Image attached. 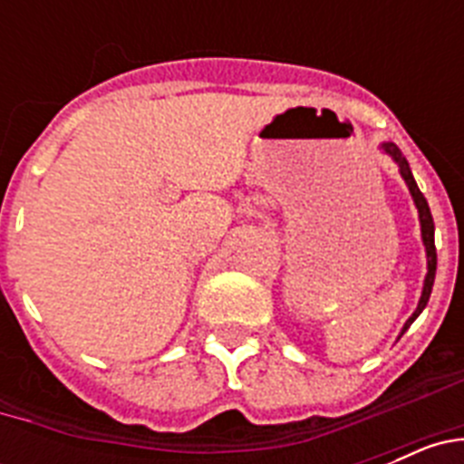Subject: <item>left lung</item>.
<instances>
[{
	"mask_svg": "<svg viewBox=\"0 0 464 464\" xmlns=\"http://www.w3.org/2000/svg\"><path fill=\"white\" fill-rule=\"evenodd\" d=\"M383 150L388 155H392V158H395V162H397V165H400V174L404 176V181H407L409 190H411L413 202H416V207H418V216H420V232H423L425 251H428V276H425L423 295H420L418 309L413 311V315L407 321V325H404V330H407V327L411 325L413 321H416L418 314H420V311L425 309V304H428V299H430V293H432V285H434V274H437V248H434V220H432V213H430L428 199H425L423 192L418 190L416 181H413L411 169H409L407 160L401 158L400 149H397L395 143H383ZM404 330H401V332H404Z\"/></svg>",
	"mask_w": 464,
	"mask_h": 464,
	"instance_id": "8db88e82",
	"label": "left lung"
}]
</instances>
